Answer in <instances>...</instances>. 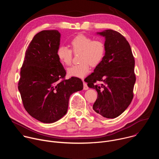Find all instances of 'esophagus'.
Segmentation results:
<instances>
[{"label":"esophagus","instance_id":"esophagus-1","mask_svg":"<svg viewBox=\"0 0 159 159\" xmlns=\"http://www.w3.org/2000/svg\"><path fill=\"white\" fill-rule=\"evenodd\" d=\"M89 89V87L87 86V83H85V82H84V90H88Z\"/></svg>","mask_w":159,"mask_h":159}]
</instances>
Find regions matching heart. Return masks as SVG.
<instances>
[{
	"instance_id": "b5f03b06",
	"label": "heart",
	"mask_w": 159,
	"mask_h": 159,
	"mask_svg": "<svg viewBox=\"0 0 159 159\" xmlns=\"http://www.w3.org/2000/svg\"><path fill=\"white\" fill-rule=\"evenodd\" d=\"M70 47L74 53L80 54L79 65H73L67 69V74L70 77L84 78L90 72V65L93 66L98 65L102 60L106 48L104 43L99 39L93 40L91 38L84 34H79L70 41ZM70 49L64 46L60 47L57 55L59 61L63 65H70L72 60V52Z\"/></svg>"
}]
</instances>
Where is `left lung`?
Returning a JSON list of instances; mask_svg holds the SVG:
<instances>
[{
    "label": "left lung",
    "mask_w": 159,
    "mask_h": 159,
    "mask_svg": "<svg viewBox=\"0 0 159 159\" xmlns=\"http://www.w3.org/2000/svg\"><path fill=\"white\" fill-rule=\"evenodd\" d=\"M97 34L105 38V54L85 82L98 92L94 111L104 118H115L127 109L133 98L134 60L129 43L120 33L106 30ZM97 81L103 83L98 85Z\"/></svg>",
    "instance_id": "obj_1"
}]
</instances>
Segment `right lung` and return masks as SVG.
Wrapping results in <instances>:
<instances>
[{"mask_svg": "<svg viewBox=\"0 0 159 159\" xmlns=\"http://www.w3.org/2000/svg\"><path fill=\"white\" fill-rule=\"evenodd\" d=\"M60 37L57 30L37 33L26 52L20 72L18 89L24 107L44 123L64 116L70 95L83 89V82L77 77L61 80L66 72L57 55Z\"/></svg>", "mask_w": 159, "mask_h": 159, "instance_id": "right-lung-1", "label": "right lung"}]
</instances>
